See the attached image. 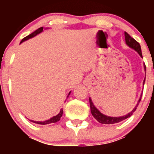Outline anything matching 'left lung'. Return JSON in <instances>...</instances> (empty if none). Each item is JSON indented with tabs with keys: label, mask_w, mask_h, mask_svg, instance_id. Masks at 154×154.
I'll use <instances>...</instances> for the list:
<instances>
[{
	"label": "left lung",
	"mask_w": 154,
	"mask_h": 154,
	"mask_svg": "<svg viewBox=\"0 0 154 154\" xmlns=\"http://www.w3.org/2000/svg\"><path fill=\"white\" fill-rule=\"evenodd\" d=\"M125 41H126V43L129 47H130L131 48L135 50L136 51L138 52V54L140 55L141 57L143 58L142 56V51H141V47L140 45L138 42L135 40L134 38H133L128 33H126V31H125ZM144 69L146 71V65L144 64ZM145 79H146V76H145ZM145 79L143 80V85H144V82H145ZM141 100V97L139 99L138 103H137V106H135V108L133 109L132 110L131 112L130 113L126 114V116H119V117H111V116H106L104 114L101 113V112H99V110L96 109V107L94 106L93 103L92 102V99L91 98H89V104H90V109H91V112H92V115L93 116V117L99 122L100 123H103V124H114V123H118L121 121L124 120V119H127V118L130 117L133 113L135 112V110L137 109V107L138 106L139 103L140 102Z\"/></svg>",
	"instance_id": "8db88e82"
}]
</instances>
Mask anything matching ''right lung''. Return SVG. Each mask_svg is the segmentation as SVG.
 <instances>
[{"mask_svg": "<svg viewBox=\"0 0 154 154\" xmlns=\"http://www.w3.org/2000/svg\"><path fill=\"white\" fill-rule=\"evenodd\" d=\"M42 31H43V27H41V28H39L38 29H37L36 31H35L34 32H32L31 34H30L29 35H28V36H26L25 38H24L21 40V43H22L23 42H24V41H27L28 40L29 38H33V37L36 36L37 35H38L39 33H41ZM69 94H70V92L69 93V95H68L67 97H69ZM62 113H63V109H61L60 112H59V113L58 114V115H56L55 116H53L52 118H51V119H48V120H45V121H43V122H40V121H33V120H30L31 121V122H33V123H37V124H41V125H46V124H50V123H56V122H58V121L60 120L61 117H62Z\"/></svg>", "mask_w": 154, "mask_h": 154, "instance_id": "right-lung-1", "label": "right lung"}]
</instances>
